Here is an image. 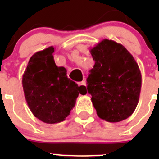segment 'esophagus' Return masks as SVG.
Here are the masks:
<instances>
[{"label":"esophagus","mask_w":159,"mask_h":159,"mask_svg":"<svg viewBox=\"0 0 159 159\" xmlns=\"http://www.w3.org/2000/svg\"><path fill=\"white\" fill-rule=\"evenodd\" d=\"M79 86L82 88V91H84V90H85V88H86V86H87L86 81L83 80L82 82H80L79 83Z\"/></svg>","instance_id":"obj_1"}]
</instances>
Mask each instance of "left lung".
Masks as SVG:
<instances>
[{
	"label": "left lung",
	"mask_w": 159,
	"mask_h": 159,
	"mask_svg": "<svg viewBox=\"0 0 159 159\" xmlns=\"http://www.w3.org/2000/svg\"><path fill=\"white\" fill-rule=\"evenodd\" d=\"M95 65L88 92L100 119L118 123L133 114L139 99L142 75L133 56L121 43L104 39L91 50Z\"/></svg>",
	"instance_id": "8db88e82"
}]
</instances>
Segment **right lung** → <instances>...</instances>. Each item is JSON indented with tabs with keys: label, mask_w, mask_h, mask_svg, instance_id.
<instances>
[{
	"label": "right lung",
	"mask_w": 159,
	"mask_h": 159,
	"mask_svg": "<svg viewBox=\"0 0 159 159\" xmlns=\"http://www.w3.org/2000/svg\"><path fill=\"white\" fill-rule=\"evenodd\" d=\"M52 46L32 55L22 77L25 99L35 117L46 123L65 120L75 107L79 87L67 76L64 67H57Z\"/></svg>",
	"instance_id": "add662e5"
}]
</instances>
